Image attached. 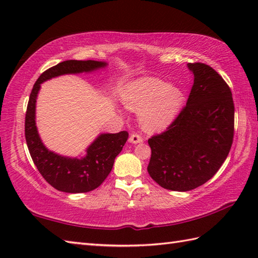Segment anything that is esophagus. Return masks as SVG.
Listing matches in <instances>:
<instances>
[{
  "mask_svg": "<svg viewBox=\"0 0 258 258\" xmlns=\"http://www.w3.org/2000/svg\"><path fill=\"white\" fill-rule=\"evenodd\" d=\"M128 141H130V143H132V144H139L143 142V139H142V136L139 134H132L130 136Z\"/></svg>",
  "mask_w": 258,
  "mask_h": 258,
  "instance_id": "obj_1",
  "label": "esophagus"
}]
</instances>
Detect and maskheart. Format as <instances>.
Segmentation results:
<instances>
[{"instance_id":"heart-1","label":"heart","mask_w":258,"mask_h":258,"mask_svg":"<svg viewBox=\"0 0 258 258\" xmlns=\"http://www.w3.org/2000/svg\"><path fill=\"white\" fill-rule=\"evenodd\" d=\"M177 85L156 78H141L126 85L122 101L128 109L140 113V123L147 132H158L171 124L183 104Z\"/></svg>"}]
</instances>
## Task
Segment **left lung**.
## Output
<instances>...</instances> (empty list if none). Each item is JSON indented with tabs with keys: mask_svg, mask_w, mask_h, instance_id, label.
I'll use <instances>...</instances> for the list:
<instances>
[{
	"mask_svg": "<svg viewBox=\"0 0 258 258\" xmlns=\"http://www.w3.org/2000/svg\"><path fill=\"white\" fill-rule=\"evenodd\" d=\"M193 73L187 103L165 132L149 140L150 176L163 188L194 189L225 162L234 138L232 92L215 70L188 63Z\"/></svg>",
	"mask_w": 258,
	"mask_h": 258,
	"instance_id": "8db88e82",
	"label": "left lung"
}]
</instances>
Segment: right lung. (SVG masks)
<instances>
[{
    "label": "right lung",
    "mask_w": 258,
    "mask_h": 258,
    "mask_svg": "<svg viewBox=\"0 0 258 258\" xmlns=\"http://www.w3.org/2000/svg\"><path fill=\"white\" fill-rule=\"evenodd\" d=\"M106 62L76 61L69 59L46 70L35 82L31 92L25 115V139L30 154L38 172L48 184L65 193H86L98 187L111 173L113 164L124 144L128 133H102L87 146L84 156L70 157L50 151L43 143L37 132L35 122L36 98L41 84L54 78L67 74L91 73L105 69Z\"/></svg>",
    "instance_id": "1"
}]
</instances>
